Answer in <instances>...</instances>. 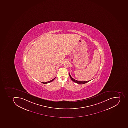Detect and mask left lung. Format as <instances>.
<instances>
[{
	"label": "left lung",
	"instance_id": "8db88e82",
	"mask_svg": "<svg viewBox=\"0 0 128 128\" xmlns=\"http://www.w3.org/2000/svg\"><path fill=\"white\" fill-rule=\"evenodd\" d=\"M69 76H70L71 79L73 82H76V83H78V84H85V83H86V82H89V81H90V80H88V81H78V80H75V79H74L73 78H72L71 77V76L70 74V73H69Z\"/></svg>",
	"mask_w": 128,
	"mask_h": 128
}]
</instances>
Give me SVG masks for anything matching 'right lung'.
Instances as JSON below:
<instances>
[{"instance_id":"1","label":"right lung","mask_w":128,"mask_h":128,"mask_svg":"<svg viewBox=\"0 0 128 128\" xmlns=\"http://www.w3.org/2000/svg\"><path fill=\"white\" fill-rule=\"evenodd\" d=\"M55 78H54V79H52V80H50V81H48V82H42V83H44V84H47V83H50V82H52V81H53V80H54V79H55V78Z\"/></svg>"}]
</instances>
